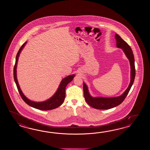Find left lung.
I'll use <instances>...</instances> for the list:
<instances>
[{"label":"left lung","mask_w":150,"mask_h":150,"mask_svg":"<svg viewBox=\"0 0 150 150\" xmlns=\"http://www.w3.org/2000/svg\"><path fill=\"white\" fill-rule=\"evenodd\" d=\"M115 38L116 40L117 47L122 49L123 51H124L125 54L130 62L131 67L130 83L127 89H126V91L121 96L114 98H93L90 95L87 85L85 83H83V91L85 99L86 102L94 108L105 110L114 108L120 105L125 100V98L128 94L131 87L134 83L136 75V70L134 66V59L132 50L127 43L124 41L118 34H115Z\"/></svg>","instance_id":"8db88e82"}]
</instances>
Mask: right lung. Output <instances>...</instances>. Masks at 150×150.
Listing matches in <instances>:
<instances>
[{"mask_svg": "<svg viewBox=\"0 0 150 150\" xmlns=\"http://www.w3.org/2000/svg\"><path fill=\"white\" fill-rule=\"evenodd\" d=\"M26 43H27V42H25L22 45L21 48H20L19 50L17 53L16 59V63H15V65L14 67V70H13L14 79V81L16 83V87L18 89V91L19 92L20 96H21L23 100L27 105H29L31 106L34 108L42 110H52V109L56 108L59 106H60L63 103V102H64V99L65 98L66 86H67V85L69 83L73 80L75 75L73 74V75L69 76L64 78L63 79H62L59 86L58 88L57 91H56V92L54 93V95L50 99H48L47 100L43 101V102H36L30 101L28 98H27L23 94V92L20 89L19 83H18V80H17V77H16V66H17L18 58L19 57L20 53L23 50V48L25 47Z\"/></svg>", "mask_w": 150, "mask_h": 150, "instance_id": "right-lung-1", "label": "right lung"}]
</instances>
